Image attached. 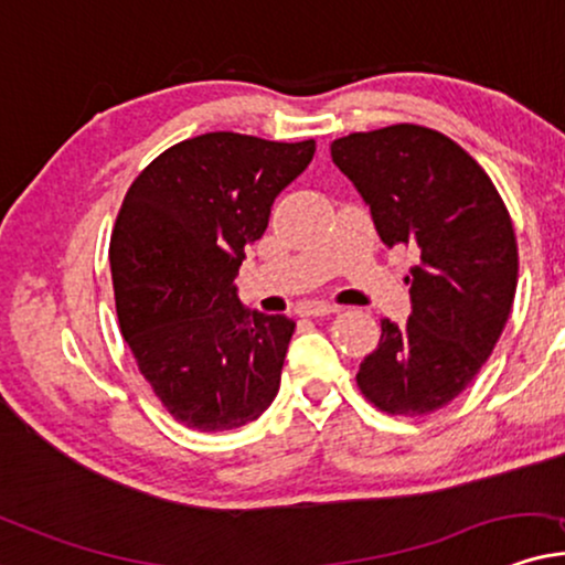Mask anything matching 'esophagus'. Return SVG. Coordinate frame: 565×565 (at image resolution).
<instances>
[{
    "mask_svg": "<svg viewBox=\"0 0 565 565\" xmlns=\"http://www.w3.org/2000/svg\"><path fill=\"white\" fill-rule=\"evenodd\" d=\"M335 311H340L338 306L324 303V301H303L298 306V315L301 317H324V315H335Z\"/></svg>",
    "mask_w": 565,
    "mask_h": 565,
    "instance_id": "obj_1",
    "label": "esophagus"
}]
</instances>
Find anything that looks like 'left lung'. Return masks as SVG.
Listing matches in <instances>:
<instances>
[{
	"label": "left lung",
	"mask_w": 565,
	"mask_h": 565,
	"mask_svg": "<svg viewBox=\"0 0 565 565\" xmlns=\"http://www.w3.org/2000/svg\"><path fill=\"white\" fill-rule=\"evenodd\" d=\"M332 162L372 209L385 246L411 248V317L382 319L356 385L393 416H427L469 387L511 315L519 246L511 214L477 159L414 122L351 134Z\"/></svg>",
	"instance_id": "left-lung-1"
}]
</instances>
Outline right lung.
<instances>
[{"instance_id":"add662e5","label":"right lung","mask_w":565,"mask_h":565,"mask_svg":"<svg viewBox=\"0 0 565 565\" xmlns=\"http://www.w3.org/2000/svg\"><path fill=\"white\" fill-rule=\"evenodd\" d=\"M315 141L204 134L162 151L125 193L109 241L120 332L170 416L199 431L256 422L280 390L294 319L235 296L246 246Z\"/></svg>"}]
</instances>
